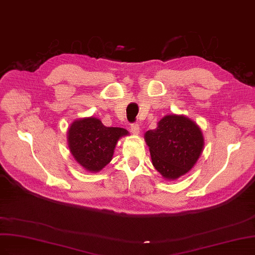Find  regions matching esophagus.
<instances>
[{
	"label": "esophagus",
	"instance_id": "esophagus-1",
	"mask_svg": "<svg viewBox=\"0 0 255 255\" xmlns=\"http://www.w3.org/2000/svg\"><path fill=\"white\" fill-rule=\"evenodd\" d=\"M131 132L135 135H137L140 133V125H137V124H133L131 125Z\"/></svg>",
	"mask_w": 255,
	"mask_h": 255
}]
</instances>
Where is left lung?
Returning <instances> with one entry per match:
<instances>
[{"label":"left lung","mask_w":255,"mask_h":255,"mask_svg":"<svg viewBox=\"0 0 255 255\" xmlns=\"http://www.w3.org/2000/svg\"><path fill=\"white\" fill-rule=\"evenodd\" d=\"M154 168L165 180H177L198 162L204 136L194 121L183 114L165 115L144 134Z\"/></svg>","instance_id":"1"}]
</instances>
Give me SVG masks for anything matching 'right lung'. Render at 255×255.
Listing matches in <instances>:
<instances>
[{
  "label": "right lung",
  "mask_w": 255,
  "mask_h": 255,
  "mask_svg": "<svg viewBox=\"0 0 255 255\" xmlns=\"http://www.w3.org/2000/svg\"><path fill=\"white\" fill-rule=\"evenodd\" d=\"M129 135L128 130L106 127L99 119L82 118L70 124L67 131L68 147L72 157L82 168L97 173L110 163L121 137Z\"/></svg>",
  "instance_id": "1"
}]
</instances>
